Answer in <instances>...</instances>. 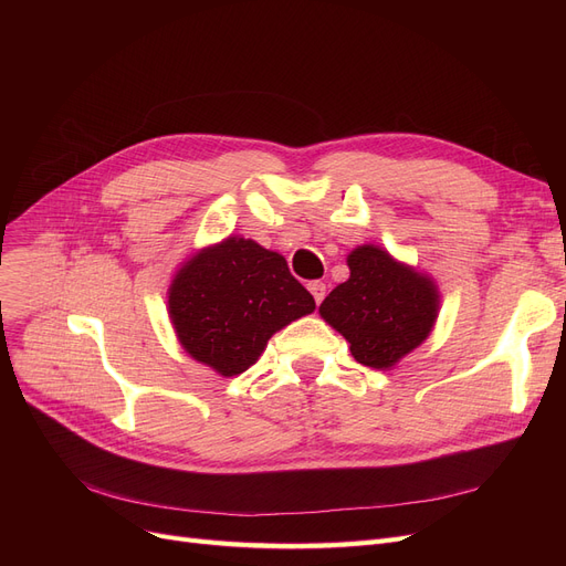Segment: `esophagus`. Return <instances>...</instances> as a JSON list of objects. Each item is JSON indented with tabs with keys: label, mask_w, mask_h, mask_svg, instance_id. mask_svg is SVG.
I'll list each match as a JSON object with an SVG mask.
<instances>
[{
	"label": "esophagus",
	"mask_w": 566,
	"mask_h": 566,
	"mask_svg": "<svg viewBox=\"0 0 566 566\" xmlns=\"http://www.w3.org/2000/svg\"><path fill=\"white\" fill-rule=\"evenodd\" d=\"M307 289H310V293L314 295L316 305H321V301L325 298V284H323V282H310V284H307Z\"/></svg>",
	"instance_id": "1"
}]
</instances>
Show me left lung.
<instances>
[{"label":"left lung","mask_w":566,"mask_h":566,"mask_svg":"<svg viewBox=\"0 0 566 566\" xmlns=\"http://www.w3.org/2000/svg\"><path fill=\"white\" fill-rule=\"evenodd\" d=\"M348 268L350 277L318 312L346 337L355 360L388 369L429 337L438 316L436 284L374 245L353 250Z\"/></svg>","instance_id":"left-lung-1"}]
</instances>
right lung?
I'll use <instances>...</instances> for the list:
<instances>
[{"label": "right lung", "instance_id": "1", "mask_svg": "<svg viewBox=\"0 0 566 566\" xmlns=\"http://www.w3.org/2000/svg\"><path fill=\"white\" fill-rule=\"evenodd\" d=\"M314 307L282 254L235 235L192 256L169 286L178 342L222 376L250 369L268 339Z\"/></svg>", "mask_w": 566, "mask_h": 566}]
</instances>
